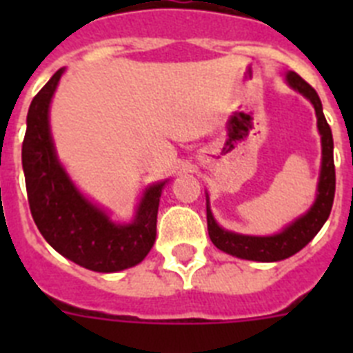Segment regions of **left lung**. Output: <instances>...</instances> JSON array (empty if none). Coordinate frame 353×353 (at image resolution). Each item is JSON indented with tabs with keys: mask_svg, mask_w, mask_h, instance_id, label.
I'll return each instance as SVG.
<instances>
[{
	"mask_svg": "<svg viewBox=\"0 0 353 353\" xmlns=\"http://www.w3.org/2000/svg\"><path fill=\"white\" fill-rule=\"evenodd\" d=\"M286 79L293 90H297L310 99L311 104L314 105V111H316L318 130L322 134V171H320V182H318L316 201L307 214L299 217L295 223H292L281 233L274 236H249L226 232V230L217 226V223L212 217L210 208L207 207L208 235H210L214 245L221 251L228 252V254L242 258V260L279 261L290 258L310 244L313 236L320 232V228L325 224L332 203H334L336 170L334 155H332L334 143H332V132H330L329 123L323 117L320 97L314 92L313 86L305 83L295 72H290Z\"/></svg>",
	"mask_w": 353,
	"mask_h": 353,
	"instance_id": "1",
	"label": "left lung"
}]
</instances>
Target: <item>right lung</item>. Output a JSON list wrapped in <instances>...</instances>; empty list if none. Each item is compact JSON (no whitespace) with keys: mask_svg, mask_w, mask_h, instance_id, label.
<instances>
[{"mask_svg":"<svg viewBox=\"0 0 353 353\" xmlns=\"http://www.w3.org/2000/svg\"><path fill=\"white\" fill-rule=\"evenodd\" d=\"M63 68L31 101L23 141L28 201L39 232L56 251L95 272H118L138 265L155 242L162 187H148L132 224H114L84 199L56 159L49 130V104Z\"/></svg>","mask_w":353,"mask_h":353,"instance_id":"1","label":"right lung"}]
</instances>
